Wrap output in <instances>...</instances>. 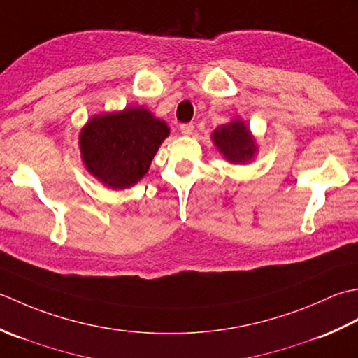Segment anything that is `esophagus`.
I'll list each match as a JSON object with an SVG mask.
<instances>
[{"label": "esophagus", "instance_id": "1", "mask_svg": "<svg viewBox=\"0 0 358 358\" xmlns=\"http://www.w3.org/2000/svg\"><path fill=\"white\" fill-rule=\"evenodd\" d=\"M193 129H194L193 123H182V125H180V133L184 134V136L193 134Z\"/></svg>", "mask_w": 358, "mask_h": 358}]
</instances>
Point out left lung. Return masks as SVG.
<instances>
[{"label": "left lung", "instance_id": "obj_1", "mask_svg": "<svg viewBox=\"0 0 358 358\" xmlns=\"http://www.w3.org/2000/svg\"><path fill=\"white\" fill-rule=\"evenodd\" d=\"M211 141L231 164L250 162L258 151V145L250 134V129L243 120L238 119L217 127L211 134Z\"/></svg>", "mask_w": 358, "mask_h": 358}]
</instances>
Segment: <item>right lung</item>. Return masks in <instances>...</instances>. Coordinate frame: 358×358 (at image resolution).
<instances>
[{
	"mask_svg": "<svg viewBox=\"0 0 358 358\" xmlns=\"http://www.w3.org/2000/svg\"><path fill=\"white\" fill-rule=\"evenodd\" d=\"M170 128L145 108L94 115L80 131V152L86 170L113 189L136 185Z\"/></svg>",
	"mask_w": 358,
	"mask_h": 358,
	"instance_id": "1",
	"label": "right lung"
}]
</instances>
